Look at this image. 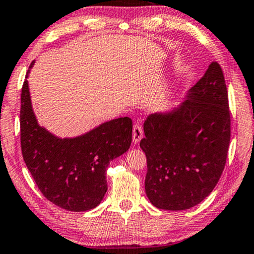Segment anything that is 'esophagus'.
I'll return each mask as SVG.
<instances>
[{"mask_svg": "<svg viewBox=\"0 0 254 254\" xmlns=\"http://www.w3.org/2000/svg\"><path fill=\"white\" fill-rule=\"evenodd\" d=\"M143 132H142V127L140 124H134L133 126V142L137 143L140 140L142 139Z\"/></svg>", "mask_w": 254, "mask_h": 254, "instance_id": "1", "label": "esophagus"}]
</instances>
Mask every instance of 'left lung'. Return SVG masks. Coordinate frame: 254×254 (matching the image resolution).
<instances>
[{
  "mask_svg": "<svg viewBox=\"0 0 254 254\" xmlns=\"http://www.w3.org/2000/svg\"><path fill=\"white\" fill-rule=\"evenodd\" d=\"M146 194L155 207L184 211L213 190L226 164L231 137L223 69L212 62L179 107L143 124Z\"/></svg>",
  "mask_w": 254,
  "mask_h": 254,
  "instance_id": "obj_1",
  "label": "left lung"
}]
</instances>
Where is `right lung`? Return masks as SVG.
I'll list each match as a JSON object with an SVG mask.
<instances>
[{
	"instance_id": "obj_1",
	"label": "right lung",
	"mask_w": 254,
	"mask_h": 254,
	"mask_svg": "<svg viewBox=\"0 0 254 254\" xmlns=\"http://www.w3.org/2000/svg\"><path fill=\"white\" fill-rule=\"evenodd\" d=\"M21 93V149L41 193L71 212L95 208L107 192L106 171L132 142L133 122L119 118L76 137H61L37 124L31 107L28 74Z\"/></svg>"
}]
</instances>
